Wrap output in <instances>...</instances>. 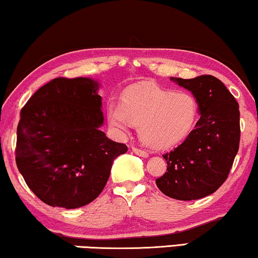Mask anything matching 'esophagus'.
I'll use <instances>...</instances> for the list:
<instances>
[{
	"instance_id": "esophagus-1",
	"label": "esophagus",
	"mask_w": 258,
	"mask_h": 258,
	"mask_svg": "<svg viewBox=\"0 0 258 258\" xmlns=\"http://www.w3.org/2000/svg\"><path fill=\"white\" fill-rule=\"evenodd\" d=\"M134 154H137V155H139L141 157H144V159H147V157L149 156V154L147 152L142 151V149H139V148H133L132 149Z\"/></svg>"
}]
</instances>
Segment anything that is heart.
Returning a JSON list of instances; mask_svg holds the SVG:
<instances>
[{
    "instance_id": "heart-1",
    "label": "heart",
    "mask_w": 258,
    "mask_h": 258,
    "mask_svg": "<svg viewBox=\"0 0 258 258\" xmlns=\"http://www.w3.org/2000/svg\"><path fill=\"white\" fill-rule=\"evenodd\" d=\"M198 112V102L191 94L142 88L130 91L122 106L110 104L107 120L118 132H126L132 124L140 126V139L153 148L163 149L189 136L197 122Z\"/></svg>"
}]
</instances>
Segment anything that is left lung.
Instances as JSON below:
<instances>
[{
  "label": "left lung",
  "instance_id": "1",
  "mask_svg": "<svg viewBox=\"0 0 258 258\" xmlns=\"http://www.w3.org/2000/svg\"><path fill=\"white\" fill-rule=\"evenodd\" d=\"M170 80L191 91L201 118L183 144L163 155L168 168L156 185L170 198L195 201L213 194L228 177L239 151V104L212 75Z\"/></svg>",
  "mask_w": 258,
  "mask_h": 258
}]
</instances>
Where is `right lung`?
<instances>
[{
  "label": "right lung",
  "mask_w": 258,
  "mask_h": 258,
  "mask_svg": "<svg viewBox=\"0 0 258 258\" xmlns=\"http://www.w3.org/2000/svg\"><path fill=\"white\" fill-rule=\"evenodd\" d=\"M99 83L57 78L32 95L21 111L16 163L28 186L49 206L78 209L98 197L114 159L127 146L110 140Z\"/></svg>",
  "instance_id": "obj_1"
}]
</instances>
